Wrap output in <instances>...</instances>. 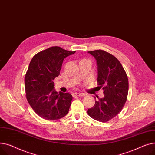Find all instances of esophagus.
I'll use <instances>...</instances> for the list:
<instances>
[{
    "label": "esophagus",
    "mask_w": 155,
    "mask_h": 155,
    "mask_svg": "<svg viewBox=\"0 0 155 155\" xmlns=\"http://www.w3.org/2000/svg\"><path fill=\"white\" fill-rule=\"evenodd\" d=\"M86 94L83 93H74L72 94V96H85Z\"/></svg>",
    "instance_id": "obj_1"
}]
</instances>
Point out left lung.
Wrapping results in <instances>:
<instances>
[{
  "label": "left lung",
  "instance_id": "left-lung-1",
  "mask_svg": "<svg viewBox=\"0 0 155 155\" xmlns=\"http://www.w3.org/2000/svg\"><path fill=\"white\" fill-rule=\"evenodd\" d=\"M88 52L97 61L98 87H103L104 97L98 98L87 113L96 121L107 122L119 114L125 104L129 89L128 76L120 62L110 53L101 49Z\"/></svg>",
  "mask_w": 155,
  "mask_h": 155
}]
</instances>
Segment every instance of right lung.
Instances as JSON below:
<instances>
[{
  "instance_id": "right-lung-1",
  "label": "right lung",
  "mask_w": 155,
  "mask_h": 155,
  "mask_svg": "<svg viewBox=\"0 0 155 155\" xmlns=\"http://www.w3.org/2000/svg\"><path fill=\"white\" fill-rule=\"evenodd\" d=\"M75 52L52 46L36 54L31 61L24 79L25 96L34 111L44 120H58L69 111L72 96L57 93L54 80L60 74L64 58Z\"/></svg>"
}]
</instances>
